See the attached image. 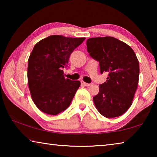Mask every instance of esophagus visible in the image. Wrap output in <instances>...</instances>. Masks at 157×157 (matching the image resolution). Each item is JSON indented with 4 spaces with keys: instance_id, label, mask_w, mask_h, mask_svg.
Returning a JSON list of instances; mask_svg holds the SVG:
<instances>
[{
    "instance_id": "1",
    "label": "esophagus",
    "mask_w": 157,
    "mask_h": 157,
    "mask_svg": "<svg viewBox=\"0 0 157 157\" xmlns=\"http://www.w3.org/2000/svg\"><path fill=\"white\" fill-rule=\"evenodd\" d=\"M81 83H82V85H83V86H90V85H91V84L86 83V82H82Z\"/></svg>"
}]
</instances>
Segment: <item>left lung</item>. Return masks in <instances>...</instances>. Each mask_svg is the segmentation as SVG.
<instances>
[{
  "instance_id": "8db88e82",
  "label": "left lung",
  "mask_w": 157,
  "mask_h": 157,
  "mask_svg": "<svg viewBox=\"0 0 157 157\" xmlns=\"http://www.w3.org/2000/svg\"><path fill=\"white\" fill-rule=\"evenodd\" d=\"M87 51L99 62L100 73H107L94 97L98 111L106 118H115L131 107L139 78V63L128 45L112 36L95 37L86 41Z\"/></svg>"
}]
</instances>
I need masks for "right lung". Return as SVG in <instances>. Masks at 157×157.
Returning <instances> with one entry per match:
<instances>
[{
	"label": "right lung",
	"mask_w": 157,
	"mask_h": 157,
	"mask_svg": "<svg viewBox=\"0 0 157 157\" xmlns=\"http://www.w3.org/2000/svg\"><path fill=\"white\" fill-rule=\"evenodd\" d=\"M84 40L51 35L34 46L28 59V81L32 99L39 110L57 115L69 107L80 82L65 79L62 68Z\"/></svg>",
	"instance_id": "right-lung-1"
}]
</instances>
